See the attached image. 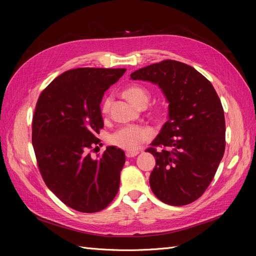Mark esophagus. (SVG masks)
<instances>
[{"label": "esophagus", "mask_w": 256, "mask_h": 256, "mask_svg": "<svg viewBox=\"0 0 256 256\" xmlns=\"http://www.w3.org/2000/svg\"><path fill=\"white\" fill-rule=\"evenodd\" d=\"M138 154V150H131V152H126V157L127 158H134Z\"/></svg>", "instance_id": "obj_1"}]
</instances>
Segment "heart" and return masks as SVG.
<instances>
[{
    "label": "heart",
    "instance_id": "b5f03b06",
    "mask_svg": "<svg viewBox=\"0 0 256 256\" xmlns=\"http://www.w3.org/2000/svg\"><path fill=\"white\" fill-rule=\"evenodd\" d=\"M122 96L134 106L144 108L150 100V92L142 85L131 84L122 90ZM112 106V99L106 97L102 104V112L108 114L110 112ZM152 116L157 120H160L164 115V109L161 106H156L152 112ZM152 131L147 127L129 125L118 129L109 136V142L115 146L120 147L126 150H134L141 144L150 140Z\"/></svg>",
    "mask_w": 256,
    "mask_h": 256
}]
</instances>
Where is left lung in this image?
Listing matches in <instances>:
<instances>
[{"instance_id": "1", "label": "left lung", "mask_w": 256, "mask_h": 256, "mask_svg": "<svg viewBox=\"0 0 256 256\" xmlns=\"http://www.w3.org/2000/svg\"><path fill=\"white\" fill-rule=\"evenodd\" d=\"M157 84L168 102V120L146 150L156 158L150 188L162 202H194L214 180L226 150L224 111L212 84L194 68L166 60L130 74ZM164 148L157 152L154 146Z\"/></svg>"}]
</instances>
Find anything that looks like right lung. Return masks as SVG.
I'll list each match as a JSON object with an SVG mask.
<instances>
[{
    "label": "right lung",
    "instance_id": "1",
    "mask_svg": "<svg viewBox=\"0 0 256 256\" xmlns=\"http://www.w3.org/2000/svg\"><path fill=\"white\" fill-rule=\"evenodd\" d=\"M125 72L72 69L56 76L37 100L32 144L38 168L47 187L74 210H102L118 191L125 152L108 146L102 157L92 159L90 150L104 128L100 102L104 92Z\"/></svg>",
    "mask_w": 256,
    "mask_h": 256
}]
</instances>
